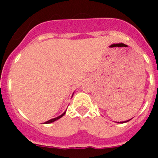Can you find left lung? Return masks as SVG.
I'll use <instances>...</instances> for the list:
<instances>
[{"mask_svg":"<svg viewBox=\"0 0 158 158\" xmlns=\"http://www.w3.org/2000/svg\"><path fill=\"white\" fill-rule=\"evenodd\" d=\"M130 120H131V119H130ZM129 120H125V121H122V122H118V123H125V122H128Z\"/></svg>","mask_w":158,"mask_h":158,"instance_id":"left-lung-1","label":"left lung"}]
</instances>
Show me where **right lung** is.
Here are the masks:
<instances>
[{
    "label": "right lung",
    "instance_id": "obj_1",
    "mask_svg": "<svg viewBox=\"0 0 158 158\" xmlns=\"http://www.w3.org/2000/svg\"><path fill=\"white\" fill-rule=\"evenodd\" d=\"M64 114H65V111H64V113H62L61 115H59V116H57V117L53 118V119H51V120H48V121H46L45 124H49V123H52V122H54V121H56V120H58V119H60V118H61L62 116H63V115H64Z\"/></svg>",
    "mask_w": 158,
    "mask_h": 158
}]
</instances>
